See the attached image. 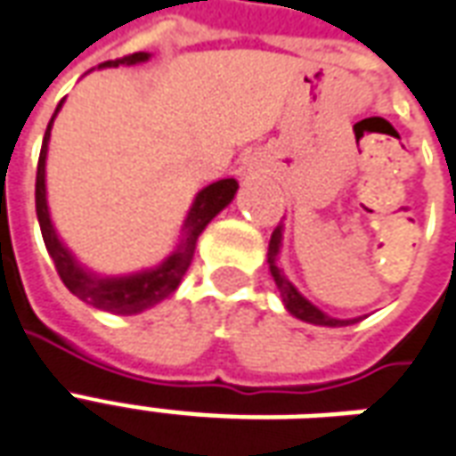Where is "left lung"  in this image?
Here are the masks:
<instances>
[{
	"label": "left lung",
	"instance_id": "1",
	"mask_svg": "<svg viewBox=\"0 0 456 456\" xmlns=\"http://www.w3.org/2000/svg\"><path fill=\"white\" fill-rule=\"evenodd\" d=\"M280 248H282V223L273 231V238H270V248H267V263H270V273L274 277V285L280 289V297L285 302L287 312L302 322H309V324L316 326H348L358 322V319H334V316L324 314L322 309H316L309 299L297 292V287L289 282L282 273V267L277 265V255H280Z\"/></svg>",
	"mask_w": 456,
	"mask_h": 456
}]
</instances>
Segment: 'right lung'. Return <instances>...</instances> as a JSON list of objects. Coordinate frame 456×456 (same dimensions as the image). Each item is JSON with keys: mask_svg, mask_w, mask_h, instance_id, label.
Listing matches in <instances>:
<instances>
[{"mask_svg": "<svg viewBox=\"0 0 456 456\" xmlns=\"http://www.w3.org/2000/svg\"><path fill=\"white\" fill-rule=\"evenodd\" d=\"M150 61V53H132V56L115 58V61H105L98 68H118V66H137ZM63 105V100L58 102L53 118ZM53 118L48 122L46 134H44V144H41V157H38L37 167V216L38 225H41V235L46 243L48 255L53 257L58 274L63 280V285L73 292V295L88 302V305L98 306L102 312H112V314H140L150 306L159 305L161 299L179 287L182 277L189 270L193 260V250H196V240L203 233V228L218 216V213L233 201L235 191H238V182L235 179H221V182L208 183L206 189L196 193L189 216L183 221V233L179 245L174 248V253L159 263L157 267L142 270L134 274H122V277H102L86 270L83 265L73 257L66 245L61 243L56 228L51 223V213H48L46 201V154H48V140H51V125Z\"/></svg>", "mask_w": 456, "mask_h": 456, "instance_id": "add662e5", "label": "right lung"}]
</instances>
